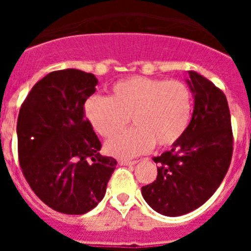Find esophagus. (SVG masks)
Segmentation results:
<instances>
[{
  "label": "esophagus",
  "mask_w": 251,
  "mask_h": 251,
  "mask_svg": "<svg viewBox=\"0 0 251 251\" xmlns=\"http://www.w3.org/2000/svg\"><path fill=\"white\" fill-rule=\"evenodd\" d=\"M118 163L122 166H129V165H136L137 161H134V159H118Z\"/></svg>",
  "instance_id": "obj_1"
}]
</instances>
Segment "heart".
I'll return each mask as SVG.
<instances>
[{"label": "heart", "mask_w": 251, "mask_h": 251, "mask_svg": "<svg viewBox=\"0 0 251 251\" xmlns=\"http://www.w3.org/2000/svg\"><path fill=\"white\" fill-rule=\"evenodd\" d=\"M85 117L104 138L118 133L129 122L136 127L106 143L117 157H134L158 147L175 145L191 119L192 93L181 80L130 76L115 83L112 97L92 95L84 105Z\"/></svg>", "instance_id": "1"}]
</instances>
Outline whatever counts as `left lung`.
Here are the masks:
<instances>
[{"instance_id":"left-lung-1","label":"left lung","mask_w":251,"mask_h":251,"mask_svg":"<svg viewBox=\"0 0 251 251\" xmlns=\"http://www.w3.org/2000/svg\"><path fill=\"white\" fill-rule=\"evenodd\" d=\"M195 97L192 118L183 136L167 152L153 157L157 178L142 187L148 205L166 216H181L200 207L227 174L234 137L225 94L199 73L190 70Z\"/></svg>"}]
</instances>
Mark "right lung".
<instances>
[{
  "label": "right lung",
  "mask_w": 251,
  "mask_h": 251,
  "mask_svg": "<svg viewBox=\"0 0 251 251\" xmlns=\"http://www.w3.org/2000/svg\"><path fill=\"white\" fill-rule=\"evenodd\" d=\"M97 77L77 69L56 70L31 89L17 118L22 174L40 200L55 211L83 215L98 205L117 161L101 143L84 104Z\"/></svg>",
  "instance_id": "right-lung-1"
}]
</instances>
